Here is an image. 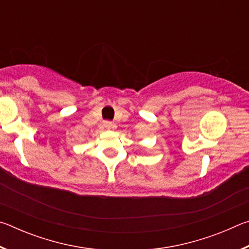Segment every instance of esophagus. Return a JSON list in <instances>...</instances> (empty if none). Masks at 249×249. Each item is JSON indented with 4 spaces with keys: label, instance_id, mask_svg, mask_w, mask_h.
Returning <instances> with one entry per match:
<instances>
[{
    "label": "esophagus",
    "instance_id": "obj_1",
    "mask_svg": "<svg viewBox=\"0 0 249 249\" xmlns=\"http://www.w3.org/2000/svg\"><path fill=\"white\" fill-rule=\"evenodd\" d=\"M103 126L107 129H112V128H114V124L112 123V122H109V121H105L104 123H103Z\"/></svg>",
    "mask_w": 249,
    "mask_h": 249
}]
</instances>
